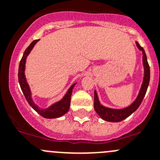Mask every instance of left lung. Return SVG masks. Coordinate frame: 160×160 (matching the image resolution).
I'll return each mask as SVG.
<instances>
[{"label": "left lung", "instance_id": "1", "mask_svg": "<svg viewBox=\"0 0 160 160\" xmlns=\"http://www.w3.org/2000/svg\"><path fill=\"white\" fill-rule=\"evenodd\" d=\"M136 45L139 50L143 52V64L144 67V77H143V81L141 86L140 91H139V95H138L136 100L128 108H125L123 109H112L108 108L103 107V105L100 104L99 99H98L97 93L95 91L94 93V108L99 116L103 119L106 121L109 122H119L128 117L129 116L133 113L139 107L141 102L143 100L145 94L147 92L149 81H150V67L148 63L147 60V56L143 49L139 43L136 41Z\"/></svg>", "mask_w": 160, "mask_h": 160}]
</instances>
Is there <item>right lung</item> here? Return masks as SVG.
I'll use <instances>...</instances> for the list:
<instances>
[{
    "mask_svg": "<svg viewBox=\"0 0 160 160\" xmlns=\"http://www.w3.org/2000/svg\"><path fill=\"white\" fill-rule=\"evenodd\" d=\"M39 40H35L33 41L31 44H29L28 48L25 49L24 52V55H23L22 58L21 60V62H20L19 65V70H18V80H19L20 86H21V88L22 90V92L24 93V96L26 98V100L28 101V103H29V105L31 106L34 110L37 112H38L39 114L41 115V116H43L44 118L46 119H53V118H58L62 116L63 115H64L69 110L70 107V102H71V96L72 92V89L74 88L75 84L70 87V88L68 90L67 93L65 94V96H64L62 100H60V101L57 102L54 104L51 105L49 108L45 109L40 108L37 106V104H35V103L33 102L32 99L31 97V91H30L29 86H28V83L26 81V78H25V75H24V68H25V62H26V58L28 57V55L29 54V52H31V50L32 49V48L34 47L37 42Z\"/></svg>",
    "mask_w": 160,
    "mask_h": 160,
    "instance_id": "1",
    "label": "right lung"
}]
</instances>
